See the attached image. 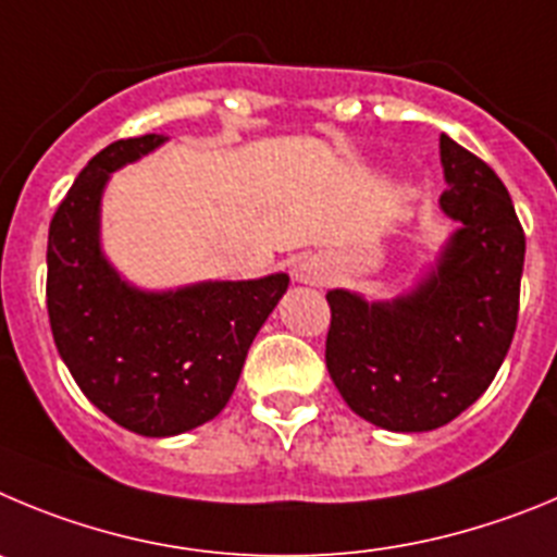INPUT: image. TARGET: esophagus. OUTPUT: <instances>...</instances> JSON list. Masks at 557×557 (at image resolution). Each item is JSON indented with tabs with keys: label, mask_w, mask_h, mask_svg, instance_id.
Instances as JSON below:
<instances>
[{
	"label": "esophagus",
	"mask_w": 557,
	"mask_h": 557,
	"mask_svg": "<svg viewBox=\"0 0 557 557\" xmlns=\"http://www.w3.org/2000/svg\"><path fill=\"white\" fill-rule=\"evenodd\" d=\"M290 277L302 285H322L324 280L330 277V269L322 258H315V255H305V258H299L297 263H294V269H290Z\"/></svg>",
	"instance_id": "34e87169"
}]
</instances>
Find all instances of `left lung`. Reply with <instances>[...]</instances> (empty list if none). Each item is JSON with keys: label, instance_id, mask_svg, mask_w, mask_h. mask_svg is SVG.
I'll return each instance as SVG.
<instances>
[{"label": "left lung", "instance_id": "obj_1", "mask_svg": "<svg viewBox=\"0 0 557 557\" xmlns=\"http://www.w3.org/2000/svg\"><path fill=\"white\" fill-rule=\"evenodd\" d=\"M458 227L430 267L391 299L327 290V372L360 419L391 433L444 428L483 397L510 349L519 315L524 233L503 180L441 133Z\"/></svg>", "mask_w": 557, "mask_h": 557}]
</instances>
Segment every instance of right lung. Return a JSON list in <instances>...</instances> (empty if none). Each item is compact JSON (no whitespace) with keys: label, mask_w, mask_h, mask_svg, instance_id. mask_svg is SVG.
Returning a JSON list of instances; mask_svg holds the SVG:
<instances>
[{"label":"right lung","mask_w":557,"mask_h":557,"mask_svg":"<svg viewBox=\"0 0 557 557\" xmlns=\"http://www.w3.org/2000/svg\"><path fill=\"white\" fill-rule=\"evenodd\" d=\"M169 141L141 135L104 147L79 172L49 224L47 308L74 383L108 419L147 438L188 433L222 413L255 335L288 274L199 280L177 288L129 283L102 244L110 174Z\"/></svg>","instance_id":"1"}]
</instances>
